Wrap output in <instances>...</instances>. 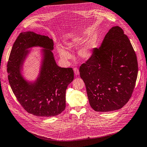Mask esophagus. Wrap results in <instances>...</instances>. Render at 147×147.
<instances>
[{
    "label": "esophagus",
    "mask_w": 147,
    "mask_h": 147,
    "mask_svg": "<svg viewBox=\"0 0 147 147\" xmlns=\"http://www.w3.org/2000/svg\"><path fill=\"white\" fill-rule=\"evenodd\" d=\"M74 71L75 75H80V71H79V69L78 68H76V67H75V68L74 69Z\"/></svg>",
    "instance_id": "esophagus-1"
}]
</instances>
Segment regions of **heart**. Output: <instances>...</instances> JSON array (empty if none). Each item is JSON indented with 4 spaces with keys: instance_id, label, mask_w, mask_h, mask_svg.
Instances as JSON below:
<instances>
[{
    "instance_id": "1",
    "label": "heart",
    "mask_w": 147,
    "mask_h": 147,
    "mask_svg": "<svg viewBox=\"0 0 147 147\" xmlns=\"http://www.w3.org/2000/svg\"><path fill=\"white\" fill-rule=\"evenodd\" d=\"M81 38L74 37L70 40L65 43L66 48L67 49H71L74 47H77L80 43ZM94 48V44L91 40H86L82 45L78 48L77 50V55L80 59L82 60H87L91 57ZM58 52L60 58L63 61H67L72 58V55L70 52L62 47H58Z\"/></svg>"
}]
</instances>
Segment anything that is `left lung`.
<instances>
[{
    "label": "left lung",
    "mask_w": 147,
    "mask_h": 147,
    "mask_svg": "<svg viewBox=\"0 0 147 147\" xmlns=\"http://www.w3.org/2000/svg\"><path fill=\"white\" fill-rule=\"evenodd\" d=\"M80 72L89 104L95 111L119 109L128 102L136 83L138 62L129 39L120 27L109 29Z\"/></svg>",
    "instance_id": "1"
}]
</instances>
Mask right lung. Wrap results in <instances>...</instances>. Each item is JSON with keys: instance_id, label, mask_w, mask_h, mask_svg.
<instances>
[{"instance_id": "obj_1", "label": "right lung", "mask_w": 147, "mask_h": 147, "mask_svg": "<svg viewBox=\"0 0 147 147\" xmlns=\"http://www.w3.org/2000/svg\"><path fill=\"white\" fill-rule=\"evenodd\" d=\"M42 47L40 71L33 82L21 75L24 60L33 47ZM53 42L48 36L33 32L20 33L11 50L7 63L8 80L19 102L28 112L38 117H54L65 110L66 90L74 80L71 67L65 68L56 64Z\"/></svg>"}]
</instances>
